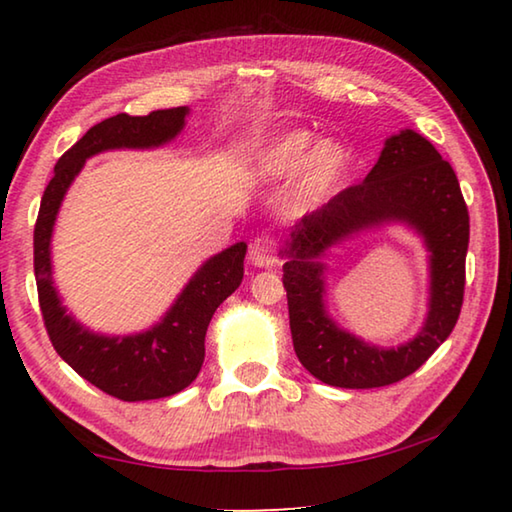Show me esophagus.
Wrapping results in <instances>:
<instances>
[{
    "label": "esophagus",
    "mask_w": 512,
    "mask_h": 512,
    "mask_svg": "<svg viewBox=\"0 0 512 512\" xmlns=\"http://www.w3.org/2000/svg\"><path fill=\"white\" fill-rule=\"evenodd\" d=\"M248 257H250V262H253L255 266H273L277 262V244H275V239L268 237V235L255 237L253 244H250Z\"/></svg>",
    "instance_id": "34e87169"
}]
</instances>
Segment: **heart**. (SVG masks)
Wrapping results in <instances>:
<instances>
[{
	"instance_id": "obj_1",
	"label": "heart",
	"mask_w": 512,
	"mask_h": 512,
	"mask_svg": "<svg viewBox=\"0 0 512 512\" xmlns=\"http://www.w3.org/2000/svg\"><path fill=\"white\" fill-rule=\"evenodd\" d=\"M257 167L264 178L271 180L296 173L289 189V205L293 210H305L323 201L339 183L348 167V153L339 144H318L314 149V137L305 131H296L266 146L259 155Z\"/></svg>"
}]
</instances>
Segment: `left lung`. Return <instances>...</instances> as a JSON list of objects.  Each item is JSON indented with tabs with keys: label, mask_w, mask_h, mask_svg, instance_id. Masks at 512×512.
Listing matches in <instances>:
<instances>
[{
	"label": "left lung",
	"mask_w": 512,
	"mask_h": 512,
	"mask_svg": "<svg viewBox=\"0 0 512 512\" xmlns=\"http://www.w3.org/2000/svg\"><path fill=\"white\" fill-rule=\"evenodd\" d=\"M384 220L413 224L432 250V309L423 332L397 351H379L341 333L322 311V265L313 257L334 240ZM470 214L452 164L429 140L402 131L386 142L359 185L345 187L291 232L282 266L293 348L316 379L339 388H379L418 370L458 320L465 293Z\"/></svg>",
	"instance_id": "8db88e82"
}]
</instances>
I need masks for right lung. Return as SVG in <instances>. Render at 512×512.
<instances>
[{"mask_svg": "<svg viewBox=\"0 0 512 512\" xmlns=\"http://www.w3.org/2000/svg\"><path fill=\"white\" fill-rule=\"evenodd\" d=\"M187 108L153 110L144 117L121 112L92 126L72 149L60 155L54 178L42 194L33 230V271L38 300L54 350L83 379L121 402L160 400L176 395L196 379L205 359V332L216 307L235 293L244 277L246 244L230 246L201 266L162 323L137 336L108 339L83 329L65 314L51 284L49 239L60 201L83 162L106 149H149L173 140L185 124Z\"/></svg>", "mask_w": 512, "mask_h": 512, "instance_id": "obj_1", "label": "right lung"}]
</instances>
